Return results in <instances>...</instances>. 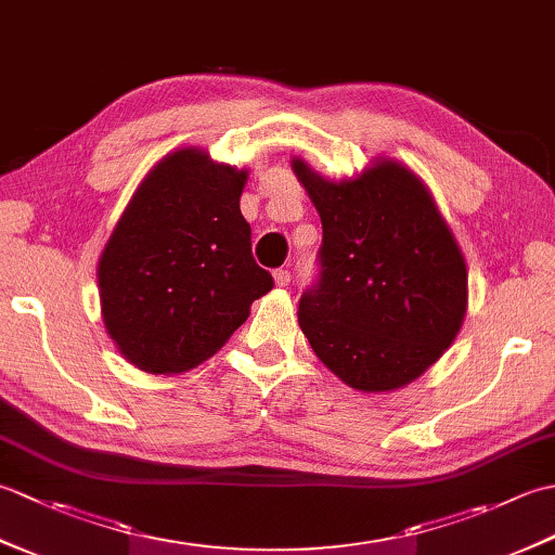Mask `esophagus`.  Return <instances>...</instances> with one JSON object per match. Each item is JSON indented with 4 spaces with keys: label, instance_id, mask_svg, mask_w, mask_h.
<instances>
[{
    "label": "esophagus",
    "instance_id": "obj_1",
    "mask_svg": "<svg viewBox=\"0 0 555 555\" xmlns=\"http://www.w3.org/2000/svg\"><path fill=\"white\" fill-rule=\"evenodd\" d=\"M274 281H276V286H288L291 284V271L288 269H276Z\"/></svg>",
    "mask_w": 555,
    "mask_h": 555
}]
</instances>
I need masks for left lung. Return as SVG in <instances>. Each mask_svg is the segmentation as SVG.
Here are the masks:
<instances>
[{
	"label": "left lung",
	"instance_id": "obj_1",
	"mask_svg": "<svg viewBox=\"0 0 555 555\" xmlns=\"http://www.w3.org/2000/svg\"><path fill=\"white\" fill-rule=\"evenodd\" d=\"M293 171L322 219L320 276L298 308L317 358L364 393L417 379L467 310L465 259L427 185L393 159L340 183L302 159Z\"/></svg>",
	"mask_w": 555,
	"mask_h": 555
}]
</instances>
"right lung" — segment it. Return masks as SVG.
Wrapping results in <instances>:
<instances>
[{"instance_id":"1","label":"right lung","mask_w":555,"mask_h":555,"mask_svg":"<svg viewBox=\"0 0 555 555\" xmlns=\"http://www.w3.org/2000/svg\"><path fill=\"white\" fill-rule=\"evenodd\" d=\"M245 181L197 147L171 152L116 223L98 264L102 320L138 370L197 367L274 288L241 215Z\"/></svg>"}]
</instances>
